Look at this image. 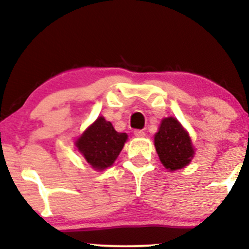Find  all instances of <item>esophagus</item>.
Segmentation results:
<instances>
[{"label": "esophagus", "instance_id": "34e87169", "mask_svg": "<svg viewBox=\"0 0 249 249\" xmlns=\"http://www.w3.org/2000/svg\"><path fill=\"white\" fill-rule=\"evenodd\" d=\"M134 136H136V137H144L145 132L142 130H136V131H134Z\"/></svg>", "mask_w": 249, "mask_h": 249}]
</instances>
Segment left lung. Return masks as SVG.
Listing matches in <instances>:
<instances>
[{
    "mask_svg": "<svg viewBox=\"0 0 249 249\" xmlns=\"http://www.w3.org/2000/svg\"><path fill=\"white\" fill-rule=\"evenodd\" d=\"M154 145L161 164L170 171L185 167L194 156L191 138L181 124L172 117L162 119L154 136Z\"/></svg>",
    "mask_w": 249,
    "mask_h": 249,
    "instance_id": "obj_1",
    "label": "left lung"
}]
</instances>
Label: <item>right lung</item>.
I'll list each match as a JSON object with an SVG mask.
<instances>
[{
	"label": "right lung",
	"instance_id": "1",
	"mask_svg": "<svg viewBox=\"0 0 249 249\" xmlns=\"http://www.w3.org/2000/svg\"><path fill=\"white\" fill-rule=\"evenodd\" d=\"M126 139V133L117 132L110 122L98 117L76 142V146L91 166L104 170L113 164Z\"/></svg>",
	"mask_w": 249,
	"mask_h": 249
}]
</instances>
